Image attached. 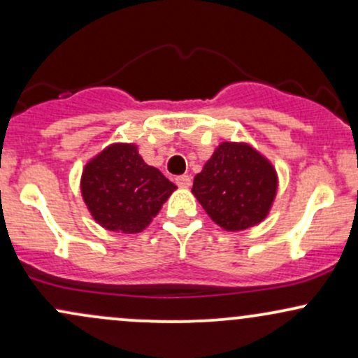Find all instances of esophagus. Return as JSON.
I'll return each mask as SVG.
<instances>
[{"label":"esophagus","mask_w":358,"mask_h":358,"mask_svg":"<svg viewBox=\"0 0 358 358\" xmlns=\"http://www.w3.org/2000/svg\"><path fill=\"white\" fill-rule=\"evenodd\" d=\"M176 185L182 188H188L192 185V178L188 175H182V176H176Z\"/></svg>","instance_id":"1"}]
</instances>
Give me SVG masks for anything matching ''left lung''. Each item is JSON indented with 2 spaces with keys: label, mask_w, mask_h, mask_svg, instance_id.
Returning <instances> with one entry per match:
<instances>
[{
  "label": "left lung",
  "mask_w": 358,
  "mask_h": 358,
  "mask_svg": "<svg viewBox=\"0 0 358 358\" xmlns=\"http://www.w3.org/2000/svg\"><path fill=\"white\" fill-rule=\"evenodd\" d=\"M278 187L276 168L261 151L245 141H222L193 178L192 193L219 227L239 232L269 215Z\"/></svg>",
  "instance_id": "left-lung-1"
}]
</instances>
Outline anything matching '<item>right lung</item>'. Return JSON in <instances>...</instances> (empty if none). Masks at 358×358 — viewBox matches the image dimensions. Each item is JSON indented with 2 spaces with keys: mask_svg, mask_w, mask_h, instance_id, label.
Returning a JSON list of instances; mask_svg holds the SVG:
<instances>
[{
  "mask_svg": "<svg viewBox=\"0 0 358 358\" xmlns=\"http://www.w3.org/2000/svg\"><path fill=\"white\" fill-rule=\"evenodd\" d=\"M176 190L158 168L146 165L136 143H113L85 163L80 193L106 231L139 234Z\"/></svg>",
  "mask_w": 358,
  "mask_h": 358,
  "instance_id": "right-lung-1",
  "label": "right lung"
}]
</instances>
